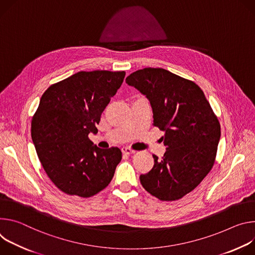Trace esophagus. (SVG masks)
Here are the masks:
<instances>
[{
  "mask_svg": "<svg viewBox=\"0 0 255 255\" xmlns=\"http://www.w3.org/2000/svg\"><path fill=\"white\" fill-rule=\"evenodd\" d=\"M122 151H123V153L126 154V155H130V154H133V153L135 152L134 150H131V149H129V148H128V147H124V148L122 149Z\"/></svg>",
  "mask_w": 255,
  "mask_h": 255,
  "instance_id": "1",
  "label": "esophagus"
}]
</instances>
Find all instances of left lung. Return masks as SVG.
Segmentation results:
<instances>
[{
  "label": "left lung",
  "mask_w": 255,
  "mask_h": 255,
  "mask_svg": "<svg viewBox=\"0 0 255 255\" xmlns=\"http://www.w3.org/2000/svg\"><path fill=\"white\" fill-rule=\"evenodd\" d=\"M126 82L146 96L154 126L165 133L162 159L139 176L143 187L161 201H176L208 175L215 163L221 128L203 90L192 81L161 68H145Z\"/></svg>",
  "instance_id": "obj_1"
}]
</instances>
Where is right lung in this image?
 <instances>
[{
  "mask_svg": "<svg viewBox=\"0 0 255 255\" xmlns=\"http://www.w3.org/2000/svg\"><path fill=\"white\" fill-rule=\"evenodd\" d=\"M126 72H78L43 93L31 122L39 161L54 185L70 195L90 197L111 181L122 160L118 147L100 149L101 113L121 88Z\"/></svg>",
  "mask_w": 255,
  "mask_h": 255,
  "instance_id": "obj_1",
  "label": "right lung"
}]
</instances>
